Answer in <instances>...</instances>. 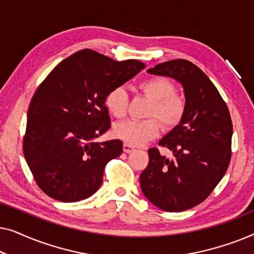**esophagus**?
Wrapping results in <instances>:
<instances>
[{"instance_id": "obj_1", "label": "esophagus", "mask_w": 254, "mask_h": 254, "mask_svg": "<svg viewBox=\"0 0 254 254\" xmlns=\"http://www.w3.org/2000/svg\"><path fill=\"white\" fill-rule=\"evenodd\" d=\"M135 150V147H133V145L128 144V143H124V151L126 152V154H129V152L134 151Z\"/></svg>"}]
</instances>
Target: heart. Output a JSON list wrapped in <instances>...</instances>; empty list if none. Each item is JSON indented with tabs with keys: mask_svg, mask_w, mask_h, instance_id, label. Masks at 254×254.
<instances>
[{
	"mask_svg": "<svg viewBox=\"0 0 254 254\" xmlns=\"http://www.w3.org/2000/svg\"><path fill=\"white\" fill-rule=\"evenodd\" d=\"M138 90L150 100L145 117L147 120H127L117 124L113 135L130 145H141L155 138L161 131V121L165 128L177 126L185 113L184 97L175 92V85L164 77H149L138 84ZM105 106L116 118H124L127 112V93L123 88H116L105 97ZM155 119L154 120L153 118Z\"/></svg>",
	"mask_w": 254,
	"mask_h": 254,
	"instance_id": "1",
	"label": "heart"
}]
</instances>
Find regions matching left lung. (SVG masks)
Wrapping results in <instances>:
<instances>
[{"label": "left lung", "instance_id": "8db88e82", "mask_svg": "<svg viewBox=\"0 0 254 254\" xmlns=\"http://www.w3.org/2000/svg\"><path fill=\"white\" fill-rule=\"evenodd\" d=\"M147 71L180 83L186 109L180 123L159 141L173 158L156 148L148 150L141 190L159 209L183 211L202 202L227 171L231 158L230 113L213 82L192 62L178 59Z\"/></svg>", "mask_w": 254, "mask_h": 254}]
</instances>
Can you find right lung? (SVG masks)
Here are the masks:
<instances>
[{
  "label": "right lung",
  "instance_id": "1",
  "mask_svg": "<svg viewBox=\"0 0 254 254\" xmlns=\"http://www.w3.org/2000/svg\"><path fill=\"white\" fill-rule=\"evenodd\" d=\"M137 60L114 61L82 50L61 61L37 89L27 112L25 161L38 186L62 202L97 192L107 162L123 142H95L111 126L105 97L142 69Z\"/></svg>",
  "mask_w": 254,
  "mask_h": 254
}]
</instances>
